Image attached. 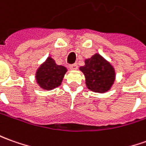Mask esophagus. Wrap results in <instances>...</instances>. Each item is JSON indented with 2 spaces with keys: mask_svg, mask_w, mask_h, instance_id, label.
I'll use <instances>...</instances> for the list:
<instances>
[{
  "mask_svg": "<svg viewBox=\"0 0 146 146\" xmlns=\"http://www.w3.org/2000/svg\"><path fill=\"white\" fill-rule=\"evenodd\" d=\"M78 68V66H77V64H73V65H69V69H72V70H76Z\"/></svg>",
  "mask_w": 146,
  "mask_h": 146,
  "instance_id": "esophagus-1",
  "label": "esophagus"
}]
</instances>
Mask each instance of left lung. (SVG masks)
<instances>
[{"label":"left lung","mask_w":146,"mask_h":146,"mask_svg":"<svg viewBox=\"0 0 146 146\" xmlns=\"http://www.w3.org/2000/svg\"><path fill=\"white\" fill-rule=\"evenodd\" d=\"M80 68L86 77L88 89L96 93H105L110 89L115 79L114 69L99 54H95L85 61Z\"/></svg>","instance_id":"1"}]
</instances>
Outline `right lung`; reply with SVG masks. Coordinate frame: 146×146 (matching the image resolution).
Here are the masks:
<instances>
[{"label": "right lung", "instance_id": "add662e5", "mask_svg": "<svg viewBox=\"0 0 146 146\" xmlns=\"http://www.w3.org/2000/svg\"><path fill=\"white\" fill-rule=\"evenodd\" d=\"M67 69L62 65H57L51 57L40 66L36 73V79L42 89L50 90L61 84Z\"/></svg>", "mask_w": 146, "mask_h": 146}]
</instances>
